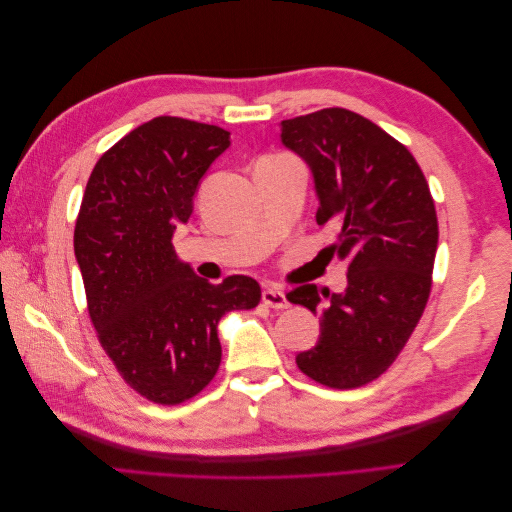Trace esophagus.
I'll return each mask as SVG.
<instances>
[{
    "label": "esophagus",
    "mask_w": 512,
    "mask_h": 512,
    "mask_svg": "<svg viewBox=\"0 0 512 512\" xmlns=\"http://www.w3.org/2000/svg\"><path fill=\"white\" fill-rule=\"evenodd\" d=\"M262 303L273 307V309H286L290 307V301L280 288H265L262 290Z\"/></svg>",
    "instance_id": "1"
}]
</instances>
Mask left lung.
Returning a JSON list of instances; mask_svg holds the SVG:
<instances>
[{
    "label": "left lung",
    "instance_id": "8db88e82",
    "mask_svg": "<svg viewBox=\"0 0 512 512\" xmlns=\"http://www.w3.org/2000/svg\"><path fill=\"white\" fill-rule=\"evenodd\" d=\"M282 143L312 168L316 222L339 228L329 250L348 260L346 292L316 284L288 292L290 303L322 316L318 344L297 354V365L331 389H356L393 365L425 312L436 207L406 145L346 108L282 121Z\"/></svg>",
    "mask_w": 512,
    "mask_h": 512
}]
</instances>
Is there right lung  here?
<instances>
[{
	"instance_id": "add662e5",
	"label": "right lung",
	"mask_w": 512,
	"mask_h": 512,
	"mask_svg": "<svg viewBox=\"0 0 512 512\" xmlns=\"http://www.w3.org/2000/svg\"><path fill=\"white\" fill-rule=\"evenodd\" d=\"M228 136L181 117L143 123L102 153L76 218L74 254L96 335L119 376L153 404L203 391L222 361L220 318L260 303L252 277L209 284L173 247Z\"/></svg>"
}]
</instances>
